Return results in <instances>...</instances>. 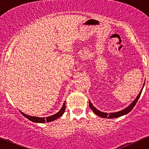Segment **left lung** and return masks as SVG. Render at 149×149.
<instances>
[{"label": "left lung", "mask_w": 149, "mask_h": 149, "mask_svg": "<svg viewBox=\"0 0 149 149\" xmlns=\"http://www.w3.org/2000/svg\"><path fill=\"white\" fill-rule=\"evenodd\" d=\"M144 86V83L143 84V86H142V88L141 89V91H140V92L139 93V94H138V96H137V97L135 99L134 101H133V102L132 103V104H131L129 106L127 107L126 108H125V109H123V110H122L120 111H118V112L109 113V114H108V113H106V112H101V111L97 110V109L95 108V107L93 106L92 104H91L90 100H89V106H90L91 110H93V112H94L95 114L97 115V116H100V117L106 118H114L120 117V116H123V115H125L127 114H128V113L131 112V110H132V109L134 108L135 105L136 104L137 102H138V99H139V97H140V95H141L142 89H143Z\"/></svg>", "instance_id": "left-lung-1"}]
</instances>
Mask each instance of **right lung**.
Returning a JSON list of instances; mask_svg holds the SVG:
<instances>
[{
	"label": "right lung",
	"instance_id": "right-lung-1",
	"mask_svg": "<svg viewBox=\"0 0 149 149\" xmlns=\"http://www.w3.org/2000/svg\"><path fill=\"white\" fill-rule=\"evenodd\" d=\"M65 102L63 103V107L61 108V109L60 110L58 111V112L56 113L55 114L52 115V116H47V117H37V116H29V115H27L24 114V113L21 112V114L23 115L24 116H25L26 118H27L28 119L31 120L32 122H35V123H44L47 122H51L53 121V120H56L57 118H58L59 117H61V116L63 114V113L65 112Z\"/></svg>",
	"mask_w": 149,
	"mask_h": 149
}]
</instances>
